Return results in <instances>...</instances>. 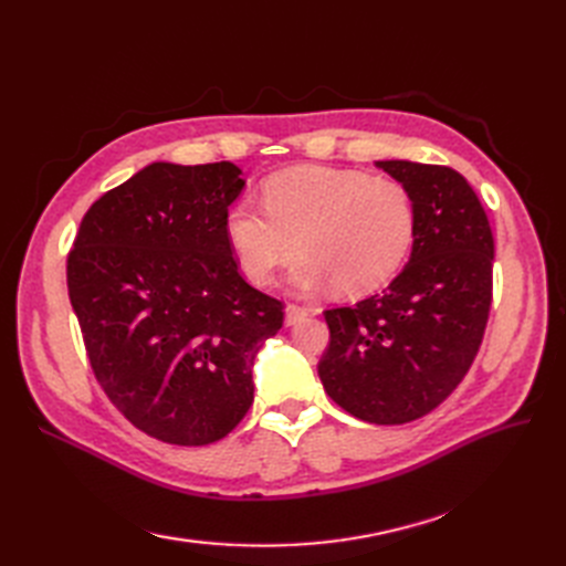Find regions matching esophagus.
Instances as JSON below:
<instances>
[{"mask_svg": "<svg viewBox=\"0 0 566 566\" xmlns=\"http://www.w3.org/2000/svg\"><path fill=\"white\" fill-rule=\"evenodd\" d=\"M310 314H312V310H306V306L287 304L285 306V325H297L300 321H304Z\"/></svg>", "mask_w": 566, "mask_h": 566, "instance_id": "esophagus-1", "label": "esophagus"}]
</instances>
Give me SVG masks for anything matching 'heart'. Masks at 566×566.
Returning <instances> with one entry per match:
<instances>
[{
	"label": "heart",
	"mask_w": 566,
	"mask_h": 566,
	"mask_svg": "<svg viewBox=\"0 0 566 566\" xmlns=\"http://www.w3.org/2000/svg\"><path fill=\"white\" fill-rule=\"evenodd\" d=\"M262 202L238 200L224 217L235 262L256 285L300 250V290L335 285L342 295H368L403 266L416 238L408 186L361 169H283L264 181Z\"/></svg>",
	"instance_id": "obj_1"
}]
</instances>
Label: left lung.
<instances>
[{"instance_id": "left-lung-1", "label": "left lung", "mask_w": 566, "mask_h": 566, "mask_svg": "<svg viewBox=\"0 0 566 566\" xmlns=\"http://www.w3.org/2000/svg\"><path fill=\"white\" fill-rule=\"evenodd\" d=\"M375 165L413 193V252L380 295L323 312L331 342L318 378L354 418L403 424L434 410L474 361L493 295V233L455 169Z\"/></svg>"}]
</instances>
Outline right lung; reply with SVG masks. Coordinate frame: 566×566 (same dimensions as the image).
I'll list each match as a JSON object with an SVG mask.
<instances>
[{"label":"right lung","instance_id":"1","mask_svg":"<svg viewBox=\"0 0 566 566\" xmlns=\"http://www.w3.org/2000/svg\"><path fill=\"white\" fill-rule=\"evenodd\" d=\"M233 163H153L84 214L67 295L92 370L136 430L177 447L224 439L252 406V364L283 304L245 283L224 231Z\"/></svg>","mask_w":566,"mask_h":566}]
</instances>
